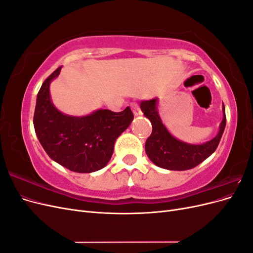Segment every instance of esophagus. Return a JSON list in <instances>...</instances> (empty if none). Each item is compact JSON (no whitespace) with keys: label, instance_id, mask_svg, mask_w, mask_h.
Instances as JSON below:
<instances>
[{"label":"esophagus","instance_id":"esophagus-1","mask_svg":"<svg viewBox=\"0 0 253 253\" xmlns=\"http://www.w3.org/2000/svg\"><path fill=\"white\" fill-rule=\"evenodd\" d=\"M131 109H132V112L134 113L135 116H138V115L141 114V111L139 109V105L137 103H131Z\"/></svg>","mask_w":253,"mask_h":253}]
</instances>
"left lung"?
I'll list each match as a JSON object with an SVG mask.
<instances>
[{
    "label": "left lung",
    "instance_id": "1",
    "mask_svg": "<svg viewBox=\"0 0 253 253\" xmlns=\"http://www.w3.org/2000/svg\"><path fill=\"white\" fill-rule=\"evenodd\" d=\"M140 109L151 121L153 127L152 134L145 141V153L153 164L167 170L185 171L193 169L203 163L216 150L226 126V113L223 104L224 117L217 135L203 144H190L176 139L164 126L157 111V98L141 101Z\"/></svg>",
    "mask_w": 253,
    "mask_h": 253
}]
</instances>
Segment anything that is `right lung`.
<instances>
[{
  "label": "right lung",
  "mask_w": 253,
  "mask_h": 253,
  "mask_svg": "<svg viewBox=\"0 0 253 253\" xmlns=\"http://www.w3.org/2000/svg\"><path fill=\"white\" fill-rule=\"evenodd\" d=\"M61 66L46 78L38 93L34 126L47 155L66 169L90 173L102 169L110 162L114 144L131 125V109L115 113L98 110L87 116H68L58 111L49 95L50 82L58 77Z\"/></svg>",
  "instance_id": "add662e5"
}]
</instances>
